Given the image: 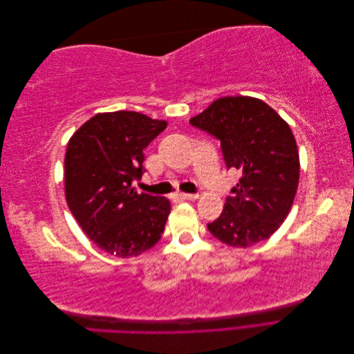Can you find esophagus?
I'll list each match as a JSON object with an SVG mask.
<instances>
[{
  "label": "esophagus",
  "mask_w": 354,
  "mask_h": 354,
  "mask_svg": "<svg viewBox=\"0 0 354 354\" xmlns=\"http://www.w3.org/2000/svg\"><path fill=\"white\" fill-rule=\"evenodd\" d=\"M176 196L178 199H196L199 195L198 194H177Z\"/></svg>",
  "instance_id": "esophagus-1"
}]
</instances>
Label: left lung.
Here are the masks:
<instances>
[{
    "label": "left lung",
    "mask_w": 354,
    "mask_h": 354,
    "mask_svg": "<svg viewBox=\"0 0 354 354\" xmlns=\"http://www.w3.org/2000/svg\"><path fill=\"white\" fill-rule=\"evenodd\" d=\"M190 124L220 140L227 169L241 173L223 212L207 227L223 243L246 248L281 227L297 194L299 158L289 125L254 97H223Z\"/></svg>",
    "instance_id": "left-lung-1"
}]
</instances>
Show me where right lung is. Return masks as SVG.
Masks as SVG:
<instances>
[{
    "label": "right lung",
    "instance_id": "right-lung-1",
    "mask_svg": "<svg viewBox=\"0 0 354 354\" xmlns=\"http://www.w3.org/2000/svg\"><path fill=\"white\" fill-rule=\"evenodd\" d=\"M167 121L143 113H97L75 133L65 156L69 209L100 250L121 259L140 255L160 239L169 214L164 196L131 187L145 173V149Z\"/></svg>",
    "mask_w": 354,
    "mask_h": 354
}]
</instances>
